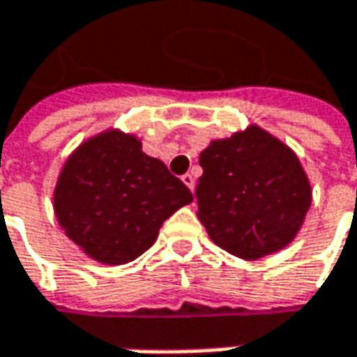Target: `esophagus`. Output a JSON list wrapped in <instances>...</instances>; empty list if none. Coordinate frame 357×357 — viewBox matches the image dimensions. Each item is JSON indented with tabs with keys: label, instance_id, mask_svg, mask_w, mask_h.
Listing matches in <instances>:
<instances>
[{
	"label": "esophagus",
	"instance_id": "obj_1",
	"mask_svg": "<svg viewBox=\"0 0 357 357\" xmlns=\"http://www.w3.org/2000/svg\"><path fill=\"white\" fill-rule=\"evenodd\" d=\"M181 178H183V183H185V185H187V187L190 188V190H195V174H190V172H187V174H183Z\"/></svg>",
	"mask_w": 357,
	"mask_h": 357
}]
</instances>
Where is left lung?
Masks as SVG:
<instances>
[{"instance_id": "left-lung-1", "label": "left lung", "mask_w": 357, "mask_h": 357, "mask_svg": "<svg viewBox=\"0 0 357 357\" xmlns=\"http://www.w3.org/2000/svg\"><path fill=\"white\" fill-rule=\"evenodd\" d=\"M199 162L197 215L221 249L259 259L294 241L312 205V188L283 142L253 126L211 142Z\"/></svg>"}]
</instances>
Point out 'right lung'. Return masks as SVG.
Returning a JSON list of instances; mask_svg holds the SVG:
<instances>
[{"label":"right lung","instance_id":"add662e5","mask_svg":"<svg viewBox=\"0 0 357 357\" xmlns=\"http://www.w3.org/2000/svg\"><path fill=\"white\" fill-rule=\"evenodd\" d=\"M190 201L187 185L162 160L118 130L84 142L63 165L54 192L66 235L106 265L140 257L162 223Z\"/></svg>","mask_w":357,"mask_h":357}]
</instances>
